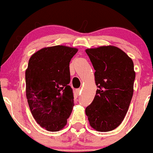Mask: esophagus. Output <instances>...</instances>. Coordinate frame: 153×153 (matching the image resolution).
<instances>
[{
	"label": "esophagus",
	"instance_id": "esophagus-1",
	"mask_svg": "<svg viewBox=\"0 0 153 153\" xmlns=\"http://www.w3.org/2000/svg\"><path fill=\"white\" fill-rule=\"evenodd\" d=\"M81 91H82V89L78 88L75 90V93H76L77 95H80V94H81Z\"/></svg>",
	"mask_w": 153,
	"mask_h": 153
}]
</instances>
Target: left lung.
<instances>
[{"label":"left lung","instance_id":"obj_1","mask_svg":"<svg viewBox=\"0 0 153 153\" xmlns=\"http://www.w3.org/2000/svg\"><path fill=\"white\" fill-rule=\"evenodd\" d=\"M96 72L94 101L85 108L91 127L112 131L124 120L134 92V63L121 49L112 45L85 50Z\"/></svg>","mask_w":153,"mask_h":153}]
</instances>
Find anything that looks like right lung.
<instances>
[{
	"label": "right lung",
	"mask_w": 153,
	"mask_h": 153,
	"mask_svg": "<svg viewBox=\"0 0 153 153\" xmlns=\"http://www.w3.org/2000/svg\"><path fill=\"white\" fill-rule=\"evenodd\" d=\"M78 51L64 45L45 47L29 60L26 99L36 122L49 131L62 129L74 106L69 65Z\"/></svg>",
	"instance_id": "right-lung-1"
}]
</instances>
